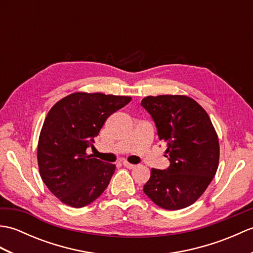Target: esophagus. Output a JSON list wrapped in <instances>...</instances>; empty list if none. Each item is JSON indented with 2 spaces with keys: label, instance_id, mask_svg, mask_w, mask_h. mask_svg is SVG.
Wrapping results in <instances>:
<instances>
[{
  "label": "esophagus",
  "instance_id": "1",
  "mask_svg": "<svg viewBox=\"0 0 253 253\" xmlns=\"http://www.w3.org/2000/svg\"><path fill=\"white\" fill-rule=\"evenodd\" d=\"M123 165L125 166V168L129 169H135V168H136V165H135V164H130V163H128V162H124V163H123Z\"/></svg>",
  "mask_w": 253,
  "mask_h": 253
}]
</instances>
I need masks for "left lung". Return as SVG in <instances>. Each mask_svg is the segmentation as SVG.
Returning a JSON list of instances; mask_svg holds the SVG:
<instances>
[{"instance_id": "8db88e82", "label": "left lung", "mask_w": 253, "mask_h": 253, "mask_svg": "<svg viewBox=\"0 0 253 253\" xmlns=\"http://www.w3.org/2000/svg\"><path fill=\"white\" fill-rule=\"evenodd\" d=\"M141 105L166 143L168 169H151L143 191L157 206L175 211L191 206L207 190L218 168V137L208 113L187 95H149Z\"/></svg>"}]
</instances>
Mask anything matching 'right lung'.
<instances>
[{
	"label": "right lung",
	"instance_id": "add662e5",
	"mask_svg": "<svg viewBox=\"0 0 253 253\" xmlns=\"http://www.w3.org/2000/svg\"><path fill=\"white\" fill-rule=\"evenodd\" d=\"M130 96L75 92L52 106L38 141L42 180L58 200L83 208L109 186L116 166L87 153L107 117L130 102Z\"/></svg>",
	"mask_w": 253,
	"mask_h": 253
}]
</instances>
